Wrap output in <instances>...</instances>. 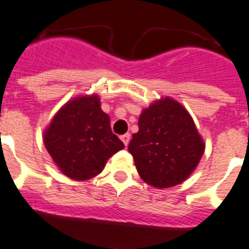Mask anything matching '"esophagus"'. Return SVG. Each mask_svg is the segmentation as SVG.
Wrapping results in <instances>:
<instances>
[{"label": "esophagus", "instance_id": "esophagus-1", "mask_svg": "<svg viewBox=\"0 0 249 249\" xmlns=\"http://www.w3.org/2000/svg\"><path fill=\"white\" fill-rule=\"evenodd\" d=\"M122 141L124 142L125 146H127L129 145V141H130V134H124V135H122Z\"/></svg>", "mask_w": 249, "mask_h": 249}]
</instances>
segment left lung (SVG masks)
Returning <instances> with one entry per match:
<instances>
[{
    "label": "left lung",
    "instance_id": "left-lung-1",
    "mask_svg": "<svg viewBox=\"0 0 249 249\" xmlns=\"http://www.w3.org/2000/svg\"><path fill=\"white\" fill-rule=\"evenodd\" d=\"M138 125L127 150L140 178L156 189L183 182L205 152L189 111L172 98H161L141 111Z\"/></svg>",
    "mask_w": 249,
    "mask_h": 249
}]
</instances>
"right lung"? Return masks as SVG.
Listing matches in <instances>:
<instances>
[{
	"label": "right lung",
	"mask_w": 249,
	"mask_h": 249,
	"mask_svg": "<svg viewBox=\"0 0 249 249\" xmlns=\"http://www.w3.org/2000/svg\"><path fill=\"white\" fill-rule=\"evenodd\" d=\"M43 142L59 171L77 181L95 178L107 161L124 149L97 94L67 102L44 130Z\"/></svg>",
	"instance_id": "add662e5"
}]
</instances>
